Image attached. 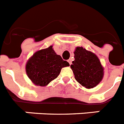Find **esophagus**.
Segmentation results:
<instances>
[{"label":"esophagus","instance_id":"esophagus-1","mask_svg":"<svg viewBox=\"0 0 124 124\" xmlns=\"http://www.w3.org/2000/svg\"><path fill=\"white\" fill-rule=\"evenodd\" d=\"M67 62H69V64H70V65H71V62H72V61H71V59H69V60H67Z\"/></svg>","mask_w":124,"mask_h":124}]
</instances>
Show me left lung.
Returning <instances> with one entry per match:
<instances>
[{"label": "left lung", "mask_w": 124, "mask_h": 124, "mask_svg": "<svg viewBox=\"0 0 124 124\" xmlns=\"http://www.w3.org/2000/svg\"><path fill=\"white\" fill-rule=\"evenodd\" d=\"M71 68L78 83L90 89L97 86L104 76V67L95 53L78 46L74 52Z\"/></svg>", "instance_id": "left-lung-1"}]
</instances>
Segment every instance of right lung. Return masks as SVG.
I'll list each match as a JSON object with an SVG mask.
<instances>
[{"label":"right lung","mask_w":124,"mask_h":124,"mask_svg":"<svg viewBox=\"0 0 124 124\" xmlns=\"http://www.w3.org/2000/svg\"><path fill=\"white\" fill-rule=\"evenodd\" d=\"M67 66H69V62L57 55L53 46H50L37 51L29 58L25 71L34 85L45 86L58 77L62 68Z\"/></svg>","instance_id":"right-lung-1"}]
</instances>
